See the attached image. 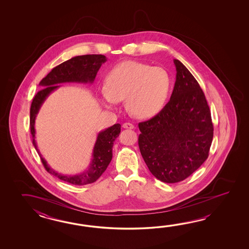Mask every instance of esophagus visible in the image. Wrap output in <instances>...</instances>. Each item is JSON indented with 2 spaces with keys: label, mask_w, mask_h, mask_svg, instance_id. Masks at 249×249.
Instances as JSON below:
<instances>
[{
  "label": "esophagus",
  "mask_w": 249,
  "mask_h": 249,
  "mask_svg": "<svg viewBox=\"0 0 249 249\" xmlns=\"http://www.w3.org/2000/svg\"><path fill=\"white\" fill-rule=\"evenodd\" d=\"M123 127L125 129H133L134 125L131 123H124V124H123Z\"/></svg>",
  "instance_id": "34e87169"
}]
</instances>
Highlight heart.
<instances>
[{
	"mask_svg": "<svg viewBox=\"0 0 249 249\" xmlns=\"http://www.w3.org/2000/svg\"><path fill=\"white\" fill-rule=\"evenodd\" d=\"M105 85L101 91L105 106L115 108L126 98L127 109L132 115L150 117L164 107L171 90V78L160 67L124 61L110 69Z\"/></svg>",
	"mask_w": 249,
	"mask_h": 249,
	"instance_id": "1",
	"label": "heart"
}]
</instances>
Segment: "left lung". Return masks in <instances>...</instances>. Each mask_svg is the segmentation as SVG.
<instances>
[{"label": "left lung", "instance_id": "8db88e82", "mask_svg": "<svg viewBox=\"0 0 249 249\" xmlns=\"http://www.w3.org/2000/svg\"><path fill=\"white\" fill-rule=\"evenodd\" d=\"M176 81L169 102L157 116L139 123V148L159 180H185L208 158L213 136L211 112L195 77L175 59Z\"/></svg>", "mask_w": 249, "mask_h": 249}]
</instances>
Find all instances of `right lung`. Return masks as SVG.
Returning a JSON list of instances; mask_svg holds the SVG:
<instances>
[{"instance_id":"add662e5","label":"right lung","mask_w":249,"mask_h":249,"mask_svg":"<svg viewBox=\"0 0 249 249\" xmlns=\"http://www.w3.org/2000/svg\"><path fill=\"white\" fill-rule=\"evenodd\" d=\"M107 58L101 54H90L76 56L70 58L63 63L59 64L55 67L49 74L42 78L39 85L42 89L39 90L33 99L32 104L30 107V130L32 134L33 144L40 156L44 168L51 175L58 177V179L69 182L74 185H86L92 183L98 180L101 175L105 172L107 165L112 159V148L115 140L118 137L121 132V125L116 124L111 127H108L106 130L102 131L98 134L96 141L92 159L90 165L85 172L75 175H65L58 174L56 171L50 167L45 159L39 152L37 145L35 140V122L36 117L42 106L43 101L46 100L51 92L59 87L58 84L61 83H93L96 74L98 73L101 65L106 62Z\"/></svg>"}]
</instances>
